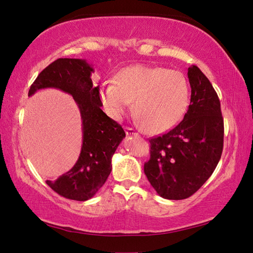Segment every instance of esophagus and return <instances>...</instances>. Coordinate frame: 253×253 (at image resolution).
Listing matches in <instances>:
<instances>
[{
    "label": "esophagus",
    "mask_w": 253,
    "mask_h": 253,
    "mask_svg": "<svg viewBox=\"0 0 253 253\" xmlns=\"http://www.w3.org/2000/svg\"><path fill=\"white\" fill-rule=\"evenodd\" d=\"M126 133H127V136H137V135H139L138 131L136 129H133V128H126Z\"/></svg>",
    "instance_id": "34e87169"
}]
</instances>
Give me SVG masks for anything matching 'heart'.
<instances>
[{
  "mask_svg": "<svg viewBox=\"0 0 253 253\" xmlns=\"http://www.w3.org/2000/svg\"><path fill=\"white\" fill-rule=\"evenodd\" d=\"M190 88L178 71L146 65L121 69L116 83L100 88V100L111 117L120 120L131 105L144 129L163 133L178 125L189 104Z\"/></svg>",
  "mask_w": 253,
  "mask_h": 253,
  "instance_id": "b5f03b06",
  "label": "heart"
}]
</instances>
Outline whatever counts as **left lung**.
Masks as SVG:
<instances>
[{
    "mask_svg": "<svg viewBox=\"0 0 253 253\" xmlns=\"http://www.w3.org/2000/svg\"><path fill=\"white\" fill-rule=\"evenodd\" d=\"M190 105L178 125L150 140L151 157L144 174L158 195L169 200L192 196L215 169L221 159L224 122L221 103L200 69L188 68Z\"/></svg>",
    "mask_w": 253,
    "mask_h": 253,
    "instance_id": "1",
    "label": "left lung"
}]
</instances>
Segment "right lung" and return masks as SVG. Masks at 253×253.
<instances>
[{
  "label": "right lung",
  "instance_id": "1",
  "mask_svg": "<svg viewBox=\"0 0 253 253\" xmlns=\"http://www.w3.org/2000/svg\"><path fill=\"white\" fill-rule=\"evenodd\" d=\"M94 69L82 58H58L42 71L31 84L28 96L42 89H57L71 94L82 117L83 144L79 158L67 173L46 180L64 198L85 201L104 185L112 170V157L126 133L120 124L101 110L99 85L91 75Z\"/></svg>",
  "mask_w": 253,
  "mask_h": 253
}]
</instances>
